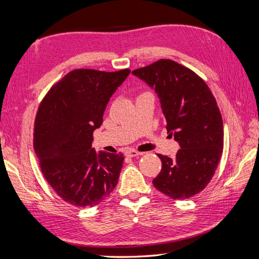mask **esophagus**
<instances>
[{"mask_svg":"<svg viewBox=\"0 0 259 259\" xmlns=\"http://www.w3.org/2000/svg\"><path fill=\"white\" fill-rule=\"evenodd\" d=\"M125 155L128 156V157H134V156H140V155H143V152H139L136 150H127L125 152Z\"/></svg>","mask_w":259,"mask_h":259,"instance_id":"34e87169","label":"esophagus"}]
</instances>
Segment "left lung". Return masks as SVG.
<instances>
[{
  "mask_svg": "<svg viewBox=\"0 0 259 259\" xmlns=\"http://www.w3.org/2000/svg\"><path fill=\"white\" fill-rule=\"evenodd\" d=\"M154 88L166 131L181 149L174 159L157 154L161 172L153 180L172 199H188L208 186L224 149V124L215 98L201 77L170 59L132 71Z\"/></svg>",
  "mask_w": 259,
  "mask_h": 259,
  "instance_id": "8db88e82",
  "label": "left lung"
}]
</instances>
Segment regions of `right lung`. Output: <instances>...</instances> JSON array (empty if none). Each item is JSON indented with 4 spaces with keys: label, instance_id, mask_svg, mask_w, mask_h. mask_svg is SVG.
<instances>
[{
    "label": "right lung",
    "instance_id": "add662e5",
    "mask_svg": "<svg viewBox=\"0 0 259 259\" xmlns=\"http://www.w3.org/2000/svg\"><path fill=\"white\" fill-rule=\"evenodd\" d=\"M130 72L72 70L40 103L34 151L42 174L63 201L79 208L94 207L108 198L117 184L124 155L97 154L92 142L109 98Z\"/></svg>",
    "mask_w": 259,
    "mask_h": 259
}]
</instances>
